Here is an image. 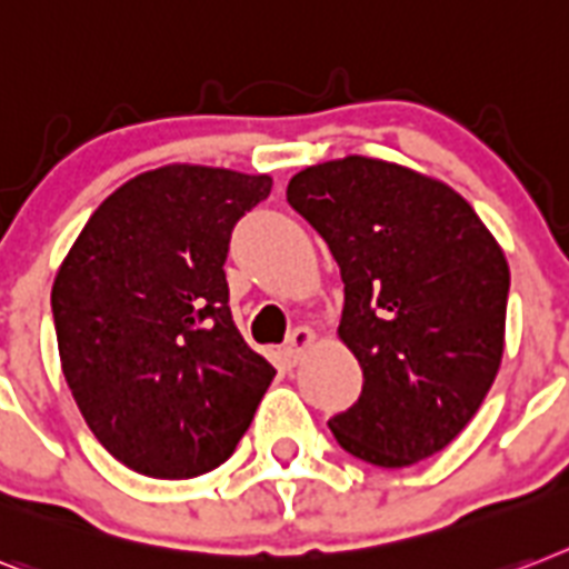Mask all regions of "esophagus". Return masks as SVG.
<instances>
[{
	"mask_svg": "<svg viewBox=\"0 0 569 569\" xmlns=\"http://www.w3.org/2000/svg\"><path fill=\"white\" fill-rule=\"evenodd\" d=\"M313 342H317V331L308 326H299L293 331V335L288 337V342H284V355H288L290 363H299V360L305 358V351L311 349Z\"/></svg>",
	"mask_w": 569,
	"mask_h": 569,
	"instance_id": "obj_1",
	"label": "esophagus"
}]
</instances>
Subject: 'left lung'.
<instances>
[{"mask_svg": "<svg viewBox=\"0 0 569 569\" xmlns=\"http://www.w3.org/2000/svg\"><path fill=\"white\" fill-rule=\"evenodd\" d=\"M288 203L340 267L337 335L363 369V392L331 433L380 468L433 457L480 410L503 360V247L448 182L387 159L305 168Z\"/></svg>", "mask_w": 569, "mask_h": 569, "instance_id": "obj_1", "label": "left lung"}]
</instances>
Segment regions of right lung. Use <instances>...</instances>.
Wrapping results in <instances>:
<instances>
[{
	"label": "right lung",
	"instance_id": "obj_1",
	"mask_svg": "<svg viewBox=\"0 0 569 569\" xmlns=\"http://www.w3.org/2000/svg\"><path fill=\"white\" fill-rule=\"evenodd\" d=\"M270 173L173 166L112 191L51 288L66 383L127 468L189 480L232 457L276 369L243 342L223 261Z\"/></svg>",
	"mask_w": 569,
	"mask_h": 569
}]
</instances>
